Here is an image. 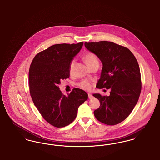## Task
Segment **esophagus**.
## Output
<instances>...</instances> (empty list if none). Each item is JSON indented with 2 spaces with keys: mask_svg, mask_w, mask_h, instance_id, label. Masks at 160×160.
Here are the masks:
<instances>
[{
  "mask_svg": "<svg viewBox=\"0 0 160 160\" xmlns=\"http://www.w3.org/2000/svg\"><path fill=\"white\" fill-rule=\"evenodd\" d=\"M93 96H92V95L91 94V93H88V98H89V99H92L93 98Z\"/></svg>",
  "mask_w": 160,
  "mask_h": 160,
  "instance_id": "1",
  "label": "esophagus"
}]
</instances>
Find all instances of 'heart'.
<instances>
[{"instance_id": "1", "label": "heart", "mask_w": 160, "mask_h": 160, "mask_svg": "<svg viewBox=\"0 0 160 160\" xmlns=\"http://www.w3.org/2000/svg\"><path fill=\"white\" fill-rule=\"evenodd\" d=\"M84 61L87 63V65L91 68L94 65L98 63V60L97 56L92 52H88L83 56ZM75 64V61L72 60L71 61L69 65V73L73 72L74 66ZM78 86L84 90H90L91 89L92 84L89 81L87 80H83L79 83L78 84Z\"/></svg>"}]
</instances>
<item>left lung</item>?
Instances as JSON below:
<instances>
[{
  "label": "left lung",
  "mask_w": 160,
  "mask_h": 160,
  "mask_svg": "<svg viewBox=\"0 0 160 160\" xmlns=\"http://www.w3.org/2000/svg\"><path fill=\"white\" fill-rule=\"evenodd\" d=\"M84 46L102 63L97 88L111 90L109 96L93 95L100 102L94 115L107 125L119 123L131 113L140 95L141 75L137 59L128 48L113 42H86Z\"/></svg>",
  "instance_id": "1"
}]
</instances>
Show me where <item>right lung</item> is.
I'll use <instances>...</instances> for the list:
<instances>
[{
	"instance_id": "1",
	"label": "right lung",
	"mask_w": 160,
	"mask_h": 160,
	"mask_svg": "<svg viewBox=\"0 0 160 160\" xmlns=\"http://www.w3.org/2000/svg\"><path fill=\"white\" fill-rule=\"evenodd\" d=\"M83 45V42L55 44L38 53L31 63L29 86L32 99L43 118L57 128L72 123L78 107L88 98L87 93L78 88L65 96L58 86L69 77V63Z\"/></svg>"
}]
</instances>
